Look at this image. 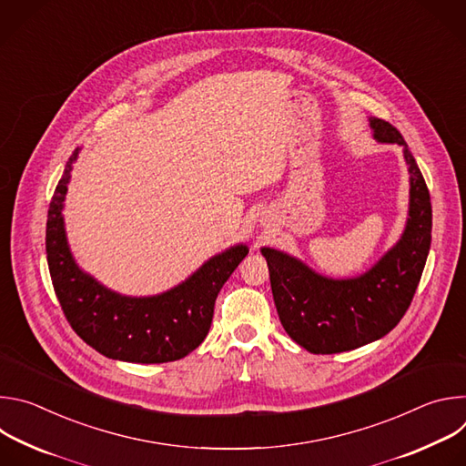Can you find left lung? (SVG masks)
I'll list each match as a JSON object with an SVG mask.
<instances>
[{"label": "left lung", "instance_id": "8db88e82", "mask_svg": "<svg viewBox=\"0 0 466 466\" xmlns=\"http://www.w3.org/2000/svg\"><path fill=\"white\" fill-rule=\"evenodd\" d=\"M372 138L404 151L410 208L404 232L365 273L331 279L302 259L261 247L268 259L275 306L288 336L311 354H338L381 339L408 311L431 245V203L424 177L390 123L369 117Z\"/></svg>", "mask_w": 466, "mask_h": 466}]
</instances>
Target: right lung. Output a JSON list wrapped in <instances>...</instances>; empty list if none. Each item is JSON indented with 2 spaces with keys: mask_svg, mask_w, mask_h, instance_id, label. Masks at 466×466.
Wrapping results in <instances>:
<instances>
[{
  "mask_svg": "<svg viewBox=\"0 0 466 466\" xmlns=\"http://www.w3.org/2000/svg\"><path fill=\"white\" fill-rule=\"evenodd\" d=\"M70 157L47 212L46 254L62 311L76 334L99 354L128 363H167L187 356L208 334L223 284L248 254L245 243L208 258L175 288L149 297L112 291L79 268L64 227V201L74 164Z\"/></svg>",
  "mask_w": 466,
  "mask_h": 466,
  "instance_id": "add662e5",
  "label": "right lung"
}]
</instances>
